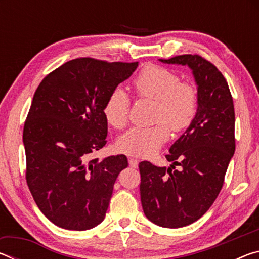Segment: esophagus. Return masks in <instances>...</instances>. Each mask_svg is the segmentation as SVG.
Here are the masks:
<instances>
[{
    "label": "esophagus",
    "mask_w": 259,
    "mask_h": 259,
    "mask_svg": "<svg viewBox=\"0 0 259 259\" xmlns=\"http://www.w3.org/2000/svg\"><path fill=\"white\" fill-rule=\"evenodd\" d=\"M128 162H129L130 166H133V168H137V165H138L137 159H135V157H128Z\"/></svg>",
    "instance_id": "34e87169"
}]
</instances>
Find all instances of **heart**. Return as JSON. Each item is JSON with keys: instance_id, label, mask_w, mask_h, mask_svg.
Masks as SVG:
<instances>
[{"instance_id": "heart-1", "label": "heart", "mask_w": 259, "mask_h": 259, "mask_svg": "<svg viewBox=\"0 0 259 259\" xmlns=\"http://www.w3.org/2000/svg\"><path fill=\"white\" fill-rule=\"evenodd\" d=\"M139 98L155 100L154 122L152 126H134L117 140V147L125 154L150 157L169 139L170 128L179 133L187 129L199 109V91L192 82L182 81L170 69L148 65L134 81ZM131 98L121 85L114 87L104 104L107 123L116 129L128 124Z\"/></svg>"}]
</instances>
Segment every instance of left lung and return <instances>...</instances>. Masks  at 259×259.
Returning a JSON list of instances; mask_svg holds the SVG:
<instances>
[{
    "instance_id": "obj_1",
    "label": "left lung",
    "mask_w": 259,
    "mask_h": 259,
    "mask_svg": "<svg viewBox=\"0 0 259 259\" xmlns=\"http://www.w3.org/2000/svg\"><path fill=\"white\" fill-rule=\"evenodd\" d=\"M160 60L188 65L199 91L196 116L165 155L171 166L139 163L144 213L156 225L178 229L202 217L222 190L235 151V113L226 78L209 60L200 55Z\"/></svg>"
}]
</instances>
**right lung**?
<instances>
[{
    "instance_id": "add662e5",
    "label": "right lung",
    "mask_w": 259,
    "mask_h": 259,
    "mask_svg": "<svg viewBox=\"0 0 259 259\" xmlns=\"http://www.w3.org/2000/svg\"><path fill=\"white\" fill-rule=\"evenodd\" d=\"M137 66L81 57L48 74L35 91L23 133L26 183L38 209L61 229L84 231L104 221L128 160L90 155L107 143L105 100Z\"/></svg>"
}]
</instances>
